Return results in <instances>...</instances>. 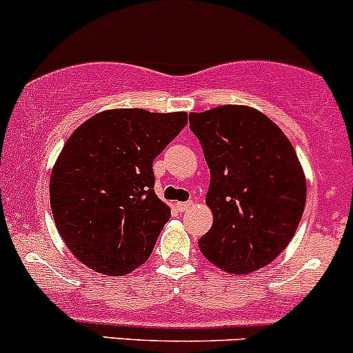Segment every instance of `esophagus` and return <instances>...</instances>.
I'll use <instances>...</instances> for the list:
<instances>
[{
  "label": "esophagus",
  "instance_id": "1",
  "mask_svg": "<svg viewBox=\"0 0 353 353\" xmlns=\"http://www.w3.org/2000/svg\"><path fill=\"white\" fill-rule=\"evenodd\" d=\"M190 207H192V202H176L178 212H185V210H188Z\"/></svg>",
  "mask_w": 353,
  "mask_h": 353
}]
</instances>
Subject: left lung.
I'll return each mask as SVG.
<instances>
[{
  "instance_id": "8db88e82",
  "label": "left lung",
  "mask_w": 353,
  "mask_h": 353,
  "mask_svg": "<svg viewBox=\"0 0 353 353\" xmlns=\"http://www.w3.org/2000/svg\"><path fill=\"white\" fill-rule=\"evenodd\" d=\"M210 185L205 203L212 228L202 236L203 256L230 274L272 263L296 234L306 205V176L292 144L260 110L223 105L190 114Z\"/></svg>"
}]
</instances>
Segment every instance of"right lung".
<instances>
[{"label":"right lung","mask_w":353,"mask_h":353,"mask_svg":"<svg viewBox=\"0 0 353 353\" xmlns=\"http://www.w3.org/2000/svg\"><path fill=\"white\" fill-rule=\"evenodd\" d=\"M185 125V112L112 108L69 136L50 173V209L81 263L122 277L150 258L172 216L154 194L152 159Z\"/></svg>","instance_id":"1"}]
</instances>
